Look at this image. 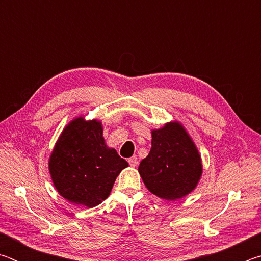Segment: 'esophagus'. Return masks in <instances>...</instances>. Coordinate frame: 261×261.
Wrapping results in <instances>:
<instances>
[{
	"mask_svg": "<svg viewBox=\"0 0 261 261\" xmlns=\"http://www.w3.org/2000/svg\"><path fill=\"white\" fill-rule=\"evenodd\" d=\"M127 161H129V165L131 167H136L137 165H138V158H137L136 155L135 156H131Z\"/></svg>",
	"mask_w": 261,
	"mask_h": 261,
	"instance_id": "1",
	"label": "esophagus"
}]
</instances>
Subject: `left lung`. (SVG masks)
<instances>
[{
	"mask_svg": "<svg viewBox=\"0 0 261 261\" xmlns=\"http://www.w3.org/2000/svg\"><path fill=\"white\" fill-rule=\"evenodd\" d=\"M138 171L148 191L165 200L180 199L197 188L202 175L199 151L177 121L152 130V147Z\"/></svg>",
	"mask_w": 261,
	"mask_h": 261,
	"instance_id": "obj_1",
	"label": "left lung"
}]
</instances>
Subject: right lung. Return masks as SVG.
I'll return each mask as SVG.
<instances>
[{"mask_svg": "<svg viewBox=\"0 0 261 261\" xmlns=\"http://www.w3.org/2000/svg\"><path fill=\"white\" fill-rule=\"evenodd\" d=\"M102 123L73 118L64 127L49 156L48 168L62 197L92 208L107 199L127 162L105 143Z\"/></svg>", "mask_w": 261, "mask_h": 261, "instance_id": "add662e5", "label": "right lung"}]
</instances>
